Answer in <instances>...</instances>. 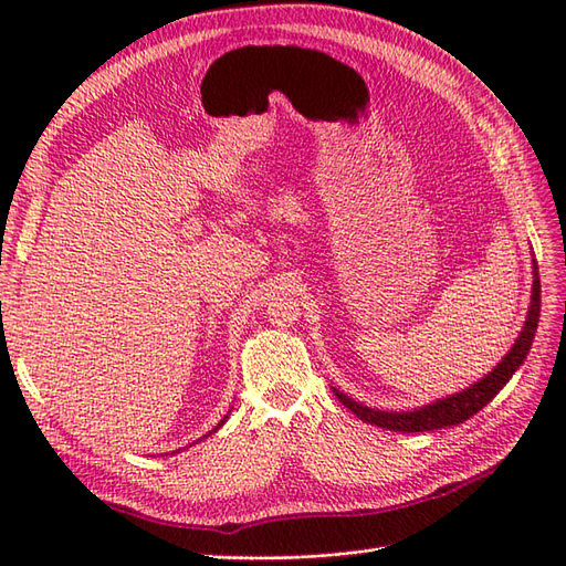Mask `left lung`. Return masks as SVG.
Instances as JSON below:
<instances>
[{
	"mask_svg": "<svg viewBox=\"0 0 566 566\" xmlns=\"http://www.w3.org/2000/svg\"><path fill=\"white\" fill-rule=\"evenodd\" d=\"M538 316H541V281H538V266L534 260V285H531V304L526 312V321L522 325V333L515 339V345H512L510 352L503 356V361L491 373H486L482 380H476L468 389L449 394L447 399H437L432 403H424L413 410L370 408L349 399L347 394L339 391L337 387H333V391L356 418H361L364 422H370L375 427H382V430L410 434V432H432V430H443V427L460 424L470 420L474 413H479V410H482L495 394L510 382L512 375L520 370L531 349V342H534V335L538 328Z\"/></svg>",
	"mask_w": 566,
	"mask_h": 566,
	"instance_id": "1",
	"label": "left lung"
}]
</instances>
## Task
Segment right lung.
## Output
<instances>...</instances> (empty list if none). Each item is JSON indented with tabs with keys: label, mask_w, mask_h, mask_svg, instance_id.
Here are the masks:
<instances>
[{
	"label": "right lung",
	"mask_w": 566,
	"mask_h": 566,
	"mask_svg": "<svg viewBox=\"0 0 566 566\" xmlns=\"http://www.w3.org/2000/svg\"><path fill=\"white\" fill-rule=\"evenodd\" d=\"M227 420H229V413H227V416H224V418H221V420H219V422H217V427H214V430H212V432H217V430H219V427H221V424H224V422H227ZM212 432H208V434H205V437H210V434H212ZM205 437H202V439H205ZM198 441H200V439H198ZM198 441H196V443H198Z\"/></svg>",
	"instance_id": "1"
}]
</instances>
